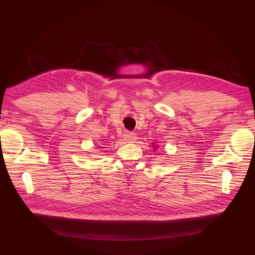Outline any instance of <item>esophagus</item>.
I'll use <instances>...</instances> for the list:
<instances>
[{"instance_id":"esophagus-1","label":"esophagus","mask_w":255,"mask_h":255,"mask_svg":"<svg viewBox=\"0 0 255 255\" xmlns=\"http://www.w3.org/2000/svg\"><path fill=\"white\" fill-rule=\"evenodd\" d=\"M125 138L128 141H134L136 139V134L133 132H129V130H127L125 133Z\"/></svg>"}]
</instances>
